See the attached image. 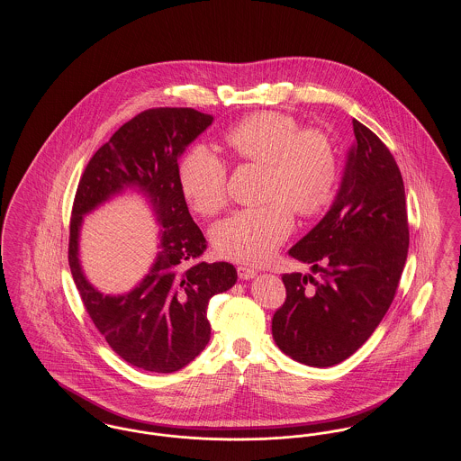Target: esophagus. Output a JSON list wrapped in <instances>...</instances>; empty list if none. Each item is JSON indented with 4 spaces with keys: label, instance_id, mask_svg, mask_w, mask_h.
<instances>
[{
    "label": "esophagus",
    "instance_id": "obj_1",
    "mask_svg": "<svg viewBox=\"0 0 461 461\" xmlns=\"http://www.w3.org/2000/svg\"><path fill=\"white\" fill-rule=\"evenodd\" d=\"M237 271H239V276L241 280H252L258 275V271L254 267H249V266H239Z\"/></svg>",
    "mask_w": 461,
    "mask_h": 461
}]
</instances>
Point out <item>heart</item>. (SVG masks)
I'll return each mask as SVG.
<instances>
[{
    "mask_svg": "<svg viewBox=\"0 0 461 461\" xmlns=\"http://www.w3.org/2000/svg\"><path fill=\"white\" fill-rule=\"evenodd\" d=\"M228 149L243 162L266 167L264 207L243 209L212 228V243L222 258L245 264L267 261L294 230L292 209L312 218L335 197L339 166L329 136L301 130L280 112H256L226 132ZM181 190L203 216L216 214L226 200L224 160L197 145L179 166Z\"/></svg>",
    "mask_w": 461,
    "mask_h": 461,
    "instance_id": "b5f03b06",
    "label": "heart"
}]
</instances>
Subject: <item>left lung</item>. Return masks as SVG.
Here are the masks:
<instances>
[{"mask_svg":"<svg viewBox=\"0 0 461 461\" xmlns=\"http://www.w3.org/2000/svg\"><path fill=\"white\" fill-rule=\"evenodd\" d=\"M354 143L329 212L288 256L316 274L286 273L276 346L316 368L339 365L372 335L394 301L410 245L402 176L382 140L352 119Z\"/></svg>","mask_w":461,"mask_h":461,"instance_id":"left-lung-1","label":"left lung"}]
</instances>
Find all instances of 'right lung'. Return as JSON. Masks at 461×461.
I'll return each mask as SVG.
<instances>
[{
    "label": "right lung",
    "mask_w": 461,
    "mask_h": 461,
    "mask_svg": "<svg viewBox=\"0 0 461 461\" xmlns=\"http://www.w3.org/2000/svg\"><path fill=\"white\" fill-rule=\"evenodd\" d=\"M194 109L138 113L100 147L79 181L68 237V266L95 327L124 361L145 372L173 373L194 361L211 339L207 306L237 284L233 264L197 259L207 249L188 212L177 158L212 124ZM138 191L161 224L159 252L130 293L112 296L88 284L78 261L84 216L110 197Z\"/></svg>",
    "instance_id": "add662e5"
}]
</instances>
